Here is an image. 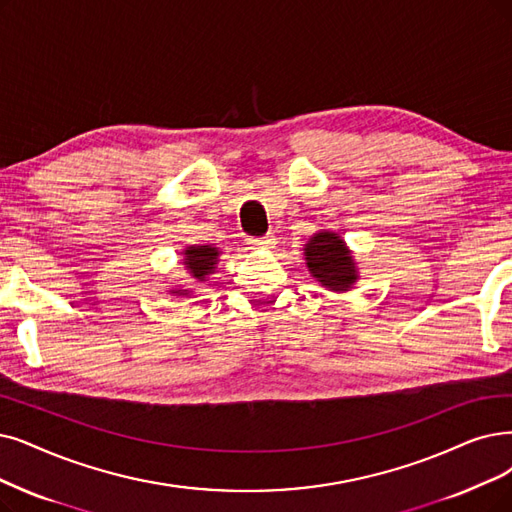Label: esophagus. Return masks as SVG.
<instances>
[{"label":"esophagus","instance_id":"1","mask_svg":"<svg viewBox=\"0 0 512 512\" xmlns=\"http://www.w3.org/2000/svg\"><path fill=\"white\" fill-rule=\"evenodd\" d=\"M250 243L254 245V248H273V245H275V237H273V235L254 237V239H250Z\"/></svg>","mask_w":512,"mask_h":512}]
</instances>
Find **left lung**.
Instances as JSON below:
<instances>
[{"label": "left lung", "instance_id": "8db88e82", "mask_svg": "<svg viewBox=\"0 0 512 512\" xmlns=\"http://www.w3.org/2000/svg\"><path fill=\"white\" fill-rule=\"evenodd\" d=\"M311 275L334 292H346L355 283V262L336 233H319L304 248Z\"/></svg>", "mask_w": 512, "mask_h": 512}]
</instances>
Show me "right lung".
Listing matches in <instances>:
<instances>
[{"mask_svg":"<svg viewBox=\"0 0 512 512\" xmlns=\"http://www.w3.org/2000/svg\"><path fill=\"white\" fill-rule=\"evenodd\" d=\"M185 256H187L185 264H187V269L191 271V275L199 281H206V277L214 271L218 250L210 248V245H197V248H189L185 252ZM176 294H187V290L185 292L178 290Z\"/></svg>","mask_w":512,"mask_h":512,"instance_id":"add662e5","label":"right lung"}]
</instances>
